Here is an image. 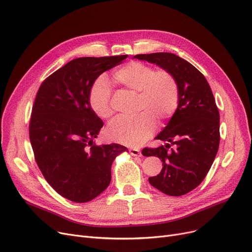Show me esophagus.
Segmentation results:
<instances>
[{
    "mask_svg": "<svg viewBox=\"0 0 252 252\" xmlns=\"http://www.w3.org/2000/svg\"><path fill=\"white\" fill-rule=\"evenodd\" d=\"M129 153H130V155H133V156H140L141 155V151L138 148H130Z\"/></svg>",
    "mask_w": 252,
    "mask_h": 252,
    "instance_id": "1",
    "label": "esophagus"
}]
</instances>
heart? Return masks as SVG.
Masks as SVG:
<instances>
[{
    "mask_svg": "<svg viewBox=\"0 0 252 252\" xmlns=\"http://www.w3.org/2000/svg\"><path fill=\"white\" fill-rule=\"evenodd\" d=\"M113 82L137 95V112L134 118L118 117L106 129L107 137L126 146H138L146 141L156 127V121H165L178 108L180 91L176 77L167 70H155L142 62H129L113 73ZM89 102L100 118L112 116L111 88L105 78L93 84Z\"/></svg>",
    "mask_w": 252,
    "mask_h": 252,
    "instance_id": "obj_1",
    "label": "heart"
}]
</instances>
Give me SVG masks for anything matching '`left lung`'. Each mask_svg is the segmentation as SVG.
<instances>
[{
	"label": "left lung",
	"mask_w": 252,
	"mask_h": 252,
	"mask_svg": "<svg viewBox=\"0 0 252 252\" xmlns=\"http://www.w3.org/2000/svg\"><path fill=\"white\" fill-rule=\"evenodd\" d=\"M156 64L176 77L180 97L178 108L155 139L166 142L158 148H145L144 156L162 161L159 175L149 178L152 186L169 196L189 193L206 177L220 145V113L204 75L173 53L134 56ZM170 144L175 149L169 150Z\"/></svg>",
	"instance_id": "8db88e82"
}]
</instances>
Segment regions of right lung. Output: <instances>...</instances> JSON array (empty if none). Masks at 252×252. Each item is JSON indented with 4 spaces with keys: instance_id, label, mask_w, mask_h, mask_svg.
Returning a JSON list of instances; mask_svg holds the SVG:
<instances>
[{
    "instance_id": "right-lung-1",
    "label": "right lung",
    "mask_w": 252,
    "mask_h": 252,
    "mask_svg": "<svg viewBox=\"0 0 252 252\" xmlns=\"http://www.w3.org/2000/svg\"><path fill=\"white\" fill-rule=\"evenodd\" d=\"M127 55L82 57L65 64L39 87L32 106L30 140L38 168L50 186L70 201H91L109 186L119 144L96 146L103 122L89 102L104 71Z\"/></svg>"
}]
</instances>
